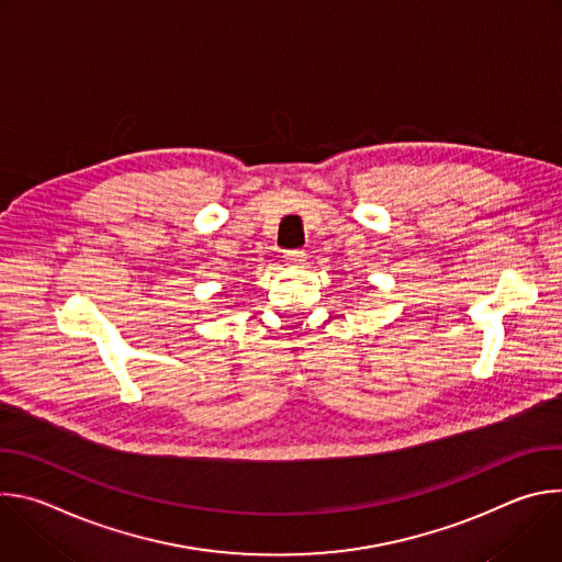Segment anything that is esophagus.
Returning a JSON list of instances; mask_svg holds the SVG:
<instances>
[{"instance_id":"obj_1","label":"esophagus","mask_w":562,"mask_h":562,"mask_svg":"<svg viewBox=\"0 0 562 562\" xmlns=\"http://www.w3.org/2000/svg\"><path fill=\"white\" fill-rule=\"evenodd\" d=\"M284 262L293 265V267H302L306 265V254L302 249H293V251H284Z\"/></svg>"}]
</instances>
